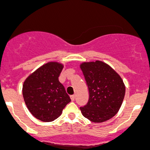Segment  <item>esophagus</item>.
<instances>
[{"label": "esophagus", "instance_id": "obj_1", "mask_svg": "<svg viewBox=\"0 0 150 150\" xmlns=\"http://www.w3.org/2000/svg\"><path fill=\"white\" fill-rule=\"evenodd\" d=\"M70 98H71V100H72V102H73V101L75 100V95H72V96H70Z\"/></svg>", "mask_w": 150, "mask_h": 150}]
</instances>
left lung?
<instances>
[{"label": "left lung", "instance_id": "obj_1", "mask_svg": "<svg viewBox=\"0 0 150 150\" xmlns=\"http://www.w3.org/2000/svg\"><path fill=\"white\" fill-rule=\"evenodd\" d=\"M89 90V100L80 108L84 117L93 122H103L117 114L125 93L123 81L108 64L96 60L80 64Z\"/></svg>", "mask_w": 150, "mask_h": 150}]
</instances>
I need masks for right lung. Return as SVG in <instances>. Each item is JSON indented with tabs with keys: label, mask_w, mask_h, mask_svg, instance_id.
I'll use <instances>...</instances> for the list:
<instances>
[{
	"label": "right lung",
	"mask_w": 150,
	"mask_h": 150,
	"mask_svg": "<svg viewBox=\"0 0 150 150\" xmlns=\"http://www.w3.org/2000/svg\"><path fill=\"white\" fill-rule=\"evenodd\" d=\"M58 62H48L24 81L23 98L32 115L42 122H52L62 114L71 102L58 78L63 69Z\"/></svg>",
	"instance_id": "right-lung-1"
}]
</instances>
